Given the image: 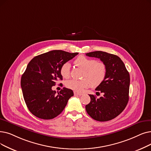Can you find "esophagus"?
Instances as JSON below:
<instances>
[{
	"mask_svg": "<svg viewBox=\"0 0 151 151\" xmlns=\"http://www.w3.org/2000/svg\"><path fill=\"white\" fill-rule=\"evenodd\" d=\"M74 94H75V95H78V96H81V95H83L82 93H78V92H76V91H75V92H74Z\"/></svg>",
	"mask_w": 151,
	"mask_h": 151,
	"instance_id": "1",
	"label": "esophagus"
}]
</instances>
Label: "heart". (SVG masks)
I'll return each instance as SVG.
<instances>
[{
    "label": "heart",
    "instance_id": "heart-1",
    "mask_svg": "<svg viewBox=\"0 0 151 151\" xmlns=\"http://www.w3.org/2000/svg\"><path fill=\"white\" fill-rule=\"evenodd\" d=\"M76 66L84 70L82 80L71 79L66 81L67 88L77 92H81L84 88L91 86L97 87L105 80L107 75V68L102 62H97L96 60L87 58L83 55L78 57L75 60ZM70 65L66 62L63 63L60 69V73L64 78L70 76Z\"/></svg>",
    "mask_w": 151,
    "mask_h": 151
}]
</instances>
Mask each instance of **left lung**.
Here are the masks:
<instances>
[{
  "instance_id": "1",
  "label": "left lung",
  "mask_w": 151,
  "mask_h": 151,
  "mask_svg": "<svg viewBox=\"0 0 151 151\" xmlns=\"http://www.w3.org/2000/svg\"><path fill=\"white\" fill-rule=\"evenodd\" d=\"M86 55L99 58L107 68L106 78L96 89L104 96L97 99L95 96L89 94L91 102L86 106V112L97 121L112 120L123 112L128 104L129 74L117 55L102 51L91 52Z\"/></svg>"
}]
</instances>
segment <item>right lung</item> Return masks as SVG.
I'll list each match as a JSON object with an SVG mask.
<instances>
[{"instance_id": "add662e5", "label": "right lung", "mask_w": 151, "mask_h": 151, "mask_svg": "<svg viewBox=\"0 0 151 151\" xmlns=\"http://www.w3.org/2000/svg\"><path fill=\"white\" fill-rule=\"evenodd\" d=\"M78 54L54 50L36 56L29 62L21 78V87L25 103L32 114L50 120L61 114L73 92L63 88L57 94L52 87L58 80H62V65Z\"/></svg>"}]
</instances>
